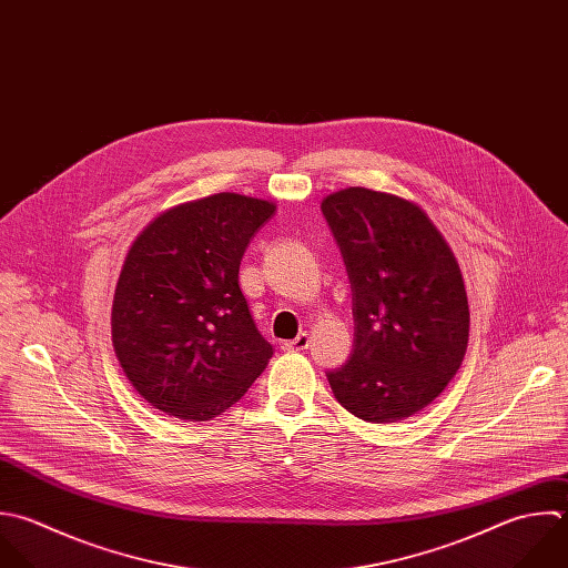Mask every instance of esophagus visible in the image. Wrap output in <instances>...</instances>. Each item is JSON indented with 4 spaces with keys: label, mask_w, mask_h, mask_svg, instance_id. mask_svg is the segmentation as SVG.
Returning a JSON list of instances; mask_svg holds the SVG:
<instances>
[{
    "label": "esophagus",
    "mask_w": 568,
    "mask_h": 568,
    "mask_svg": "<svg viewBox=\"0 0 568 568\" xmlns=\"http://www.w3.org/2000/svg\"><path fill=\"white\" fill-rule=\"evenodd\" d=\"M307 347H310V334L307 332H301L294 341L283 343V349H287V352H303Z\"/></svg>",
    "instance_id": "34e87169"
}]
</instances>
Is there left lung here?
I'll return each instance as SVG.
<instances>
[{"label": "left lung", "mask_w": 568, "mask_h": 568, "mask_svg": "<svg viewBox=\"0 0 568 568\" xmlns=\"http://www.w3.org/2000/svg\"><path fill=\"white\" fill-rule=\"evenodd\" d=\"M354 303V352L327 372L336 400L367 423H398L449 385L469 343L460 265L420 205L369 187L323 199Z\"/></svg>", "instance_id": "1"}]
</instances>
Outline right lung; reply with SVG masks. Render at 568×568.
Wrapping results in <instances>:
<instances>
[{
    "label": "right lung",
    "mask_w": 568,
    "mask_h": 568,
    "mask_svg": "<svg viewBox=\"0 0 568 568\" xmlns=\"http://www.w3.org/2000/svg\"><path fill=\"white\" fill-rule=\"evenodd\" d=\"M276 205L219 192L165 210L134 239L112 301V345L154 409L203 423L239 403L272 358L239 287Z\"/></svg>",
    "instance_id": "1"
}]
</instances>
